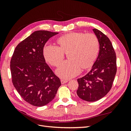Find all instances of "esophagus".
Returning a JSON list of instances; mask_svg holds the SVG:
<instances>
[{
    "mask_svg": "<svg viewBox=\"0 0 131 131\" xmlns=\"http://www.w3.org/2000/svg\"><path fill=\"white\" fill-rule=\"evenodd\" d=\"M61 84H65V83L68 82V80H64V79H61Z\"/></svg>",
    "mask_w": 131,
    "mask_h": 131,
    "instance_id": "34e87169",
    "label": "esophagus"
}]
</instances>
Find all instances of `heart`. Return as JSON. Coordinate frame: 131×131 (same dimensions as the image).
Listing matches in <instances>:
<instances>
[{
  "instance_id": "heart-1",
  "label": "heart",
  "mask_w": 131,
  "mask_h": 131,
  "mask_svg": "<svg viewBox=\"0 0 131 131\" xmlns=\"http://www.w3.org/2000/svg\"><path fill=\"white\" fill-rule=\"evenodd\" d=\"M58 46L46 45L43 54L47 62L57 67L68 54L69 60L63 62L57 70L59 77L69 79L76 76L82 69L92 67L100 51V41L93 33L70 32L58 38Z\"/></svg>"
}]
</instances>
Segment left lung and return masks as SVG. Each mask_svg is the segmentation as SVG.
<instances>
[{
    "mask_svg": "<svg viewBox=\"0 0 131 131\" xmlns=\"http://www.w3.org/2000/svg\"><path fill=\"white\" fill-rule=\"evenodd\" d=\"M100 41V52L90 72L78 79V96L88 102L104 97L112 88L117 71L115 51L110 39L101 31L93 29Z\"/></svg>",
    "mask_w": 131,
    "mask_h": 131,
    "instance_id": "1",
    "label": "left lung"
}]
</instances>
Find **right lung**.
<instances>
[{"instance_id":"right-lung-1","label":"right lung","mask_w":131,"mask_h":131,"mask_svg":"<svg viewBox=\"0 0 131 131\" xmlns=\"http://www.w3.org/2000/svg\"><path fill=\"white\" fill-rule=\"evenodd\" d=\"M58 33L37 30L16 47L10 61L12 82L29 104L42 106L52 101L61 85L60 79L45 62L43 49Z\"/></svg>"}]
</instances>
